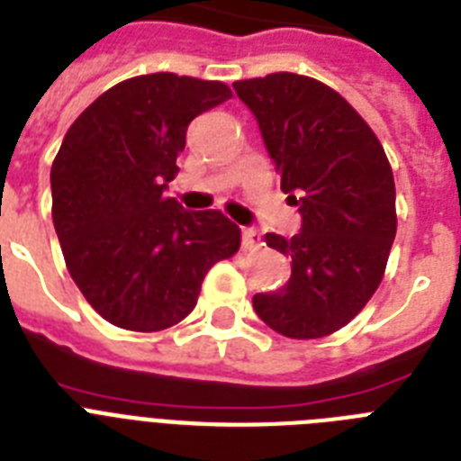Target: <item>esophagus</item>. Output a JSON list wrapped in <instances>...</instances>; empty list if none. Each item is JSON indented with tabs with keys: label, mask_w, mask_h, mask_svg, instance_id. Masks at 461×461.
Masks as SVG:
<instances>
[{
	"label": "esophagus",
	"mask_w": 461,
	"mask_h": 461,
	"mask_svg": "<svg viewBox=\"0 0 461 461\" xmlns=\"http://www.w3.org/2000/svg\"><path fill=\"white\" fill-rule=\"evenodd\" d=\"M241 243L246 250L260 249V231H256L253 227H246V230H241Z\"/></svg>",
	"instance_id": "34e87169"
}]
</instances>
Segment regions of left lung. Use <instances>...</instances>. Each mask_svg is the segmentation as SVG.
Segmentation results:
<instances>
[{
    "label": "left lung",
    "mask_w": 461,
    "mask_h": 461,
    "mask_svg": "<svg viewBox=\"0 0 461 461\" xmlns=\"http://www.w3.org/2000/svg\"><path fill=\"white\" fill-rule=\"evenodd\" d=\"M234 89L256 115L282 192L303 215L301 234H265L269 249L291 258V279L275 294L253 295V308L289 339L334 334L386 272L398 230L386 151L365 118L315 77L272 73Z\"/></svg>",
    "instance_id": "left-lung-1"
}]
</instances>
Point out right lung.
I'll return each mask as SVG.
<instances>
[{
	"label": "right lung",
	"mask_w": 461,
	"mask_h": 461,
	"mask_svg": "<svg viewBox=\"0 0 461 461\" xmlns=\"http://www.w3.org/2000/svg\"><path fill=\"white\" fill-rule=\"evenodd\" d=\"M231 96L218 80L137 75L106 89L51 163V218L73 282L127 331H163L196 308L208 269L241 246L220 211H185L166 186L186 127Z\"/></svg>",
	"instance_id": "1"
}]
</instances>
